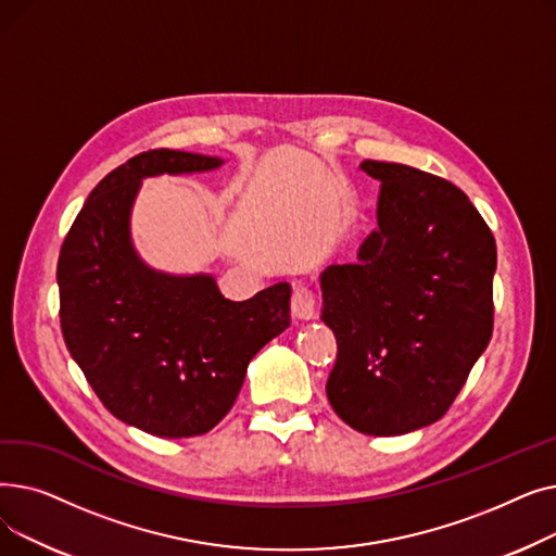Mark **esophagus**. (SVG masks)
Masks as SVG:
<instances>
[{
    "instance_id": "esophagus-1",
    "label": "esophagus",
    "mask_w": 556,
    "mask_h": 556,
    "mask_svg": "<svg viewBox=\"0 0 556 556\" xmlns=\"http://www.w3.org/2000/svg\"><path fill=\"white\" fill-rule=\"evenodd\" d=\"M290 308H293V315L298 319H311L315 315V295L313 290L306 286H295L293 288V298H290Z\"/></svg>"
}]
</instances>
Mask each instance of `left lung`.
<instances>
[{
    "instance_id": "8db88e82",
    "label": "left lung",
    "mask_w": 556,
    "mask_h": 556,
    "mask_svg": "<svg viewBox=\"0 0 556 556\" xmlns=\"http://www.w3.org/2000/svg\"><path fill=\"white\" fill-rule=\"evenodd\" d=\"M381 182L378 229L358 261L323 273V319L338 342L336 415L374 437L442 419L493 331L495 241L453 182L365 160Z\"/></svg>"
}]
</instances>
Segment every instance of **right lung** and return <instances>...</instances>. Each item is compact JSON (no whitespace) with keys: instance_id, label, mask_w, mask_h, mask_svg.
Segmentation results:
<instances>
[{"instance_id":"obj_1","label":"right lung","mask_w":556,"mask_h":556,"mask_svg":"<svg viewBox=\"0 0 556 556\" xmlns=\"http://www.w3.org/2000/svg\"><path fill=\"white\" fill-rule=\"evenodd\" d=\"M220 164L170 149L130 157L92 189L58 256L72 358L116 419L168 440L210 432L231 410L254 354L290 325L286 281L231 302L212 275L157 273L130 243L141 178Z\"/></svg>"}]
</instances>
